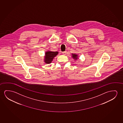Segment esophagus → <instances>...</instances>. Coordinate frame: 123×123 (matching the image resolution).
<instances>
[{
    "label": "esophagus",
    "mask_w": 123,
    "mask_h": 123,
    "mask_svg": "<svg viewBox=\"0 0 123 123\" xmlns=\"http://www.w3.org/2000/svg\"><path fill=\"white\" fill-rule=\"evenodd\" d=\"M66 53H67V51H63L62 52V54L63 55H65L66 54Z\"/></svg>",
    "instance_id": "34e87169"
}]
</instances>
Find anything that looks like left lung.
Returning <instances> with one entry per match:
<instances>
[{
    "label": "left lung",
    "instance_id": "left-lung-1",
    "mask_svg": "<svg viewBox=\"0 0 123 123\" xmlns=\"http://www.w3.org/2000/svg\"><path fill=\"white\" fill-rule=\"evenodd\" d=\"M72 57L73 58H74V59H75L76 60L78 58V55H75V54H72Z\"/></svg>",
    "mask_w": 123,
    "mask_h": 123
}]
</instances>
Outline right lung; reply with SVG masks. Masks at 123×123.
Instances as JSON below:
<instances>
[{
    "label": "right lung",
    "mask_w": 123,
    "mask_h": 123,
    "mask_svg": "<svg viewBox=\"0 0 123 123\" xmlns=\"http://www.w3.org/2000/svg\"><path fill=\"white\" fill-rule=\"evenodd\" d=\"M58 52L57 51H47L45 53V62L46 63H50L53 61V59Z\"/></svg>",
    "instance_id": "obj_1"
}]
</instances>
